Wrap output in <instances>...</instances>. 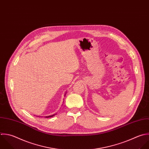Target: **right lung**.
<instances>
[{"label":"right lung","mask_w":149,"mask_h":149,"mask_svg":"<svg viewBox=\"0 0 149 149\" xmlns=\"http://www.w3.org/2000/svg\"><path fill=\"white\" fill-rule=\"evenodd\" d=\"M56 115V114H53V115H52V116H46V117H45V118H50V117H53L54 116H55Z\"/></svg>","instance_id":"1"}]
</instances>
